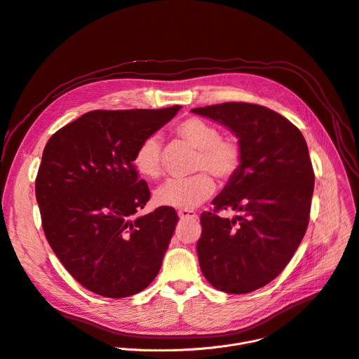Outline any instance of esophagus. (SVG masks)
<instances>
[{
    "instance_id": "esophagus-1",
    "label": "esophagus",
    "mask_w": 359,
    "mask_h": 359,
    "mask_svg": "<svg viewBox=\"0 0 359 359\" xmlns=\"http://www.w3.org/2000/svg\"><path fill=\"white\" fill-rule=\"evenodd\" d=\"M179 217H180V219H196L198 215H196V212H193V210L180 209V210H179Z\"/></svg>"
}]
</instances>
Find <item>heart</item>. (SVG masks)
I'll list each match as a JSON object with an SVG mask.
<instances>
[{
    "instance_id": "b5f03b06",
    "label": "heart",
    "mask_w": 359,
    "mask_h": 359,
    "mask_svg": "<svg viewBox=\"0 0 359 359\" xmlns=\"http://www.w3.org/2000/svg\"><path fill=\"white\" fill-rule=\"evenodd\" d=\"M175 133L198 149L193 170L199 173L186 179L168 180L156 190L154 196L161 206L193 209L208 201L216 190V183L209 172L220 180H231L239 172L243 147L238 137L222 136L219 126L199 117L179 121L175 126ZM133 166L146 177L161 176V144L157 136H147L140 142L133 154Z\"/></svg>"
}]
</instances>
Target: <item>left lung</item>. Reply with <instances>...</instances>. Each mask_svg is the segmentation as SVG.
Segmentation results:
<instances>
[{
    "instance_id": "8db88e82",
    "label": "left lung",
    "mask_w": 359,
    "mask_h": 359,
    "mask_svg": "<svg viewBox=\"0 0 359 359\" xmlns=\"http://www.w3.org/2000/svg\"><path fill=\"white\" fill-rule=\"evenodd\" d=\"M229 127L243 147L239 172L201 215V269L212 286L248 293L289 264L309 223L315 175L301 130L279 113L232 102L193 109ZM232 208L241 215L222 218Z\"/></svg>"
}]
</instances>
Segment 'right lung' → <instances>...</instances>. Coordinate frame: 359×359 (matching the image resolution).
Masks as SVG:
<instances>
[{
  "label": "right lung",
  "mask_w": 359,
  "mask_h": 359,
  "mask_svg": "<svg viewBox=\"0 0 359 359\" xmlns=\"http://www.w3.org/2000/svg\"><path fill=\"white\" fill-rule=\"evenodd\" d=\"M180 109L93 110L44 147L36 179L44 235L62 266L97 295H135L160 271L179 216L169 206L136 216L150 190L133 154Z\"/></svg>",
  "instance_id": "1"
}]
</instances>
